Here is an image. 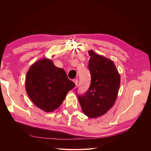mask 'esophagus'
Instances as JSON below:
<instances>
[{
  "label": "esophagus",
  "instance_id": "esophagus-1",
  "mask_svg": "<svg viewBox=\"0 0 151 151\" xmlns=\"http://www.w3.org/2000/svg\"><path fill=\"white\" fill-rule=\"evenodd\" d=\"M73 81H74V83H75L76 86H77V84H78V80H77V79H74Z\"/></svg>",
  "mask_w": 151,
  "mask_h": 151
}]
</instances>
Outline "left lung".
Here are the masks:
<instances>
[{"label":"left lung","instance_id":"1","mask_svg":"<svg viewBox=\"0 0 151 151\" xmlns=\"http://www.w3.org/2000/svg\"><path fill=\"white\" fill-rule=\"evenodd\" d=\"M88 53L91 83L86 94L78 95V98L83 113L94 118L104 115L113 106L119 91L120 76L111 60L93 50Z\"/></svg>","mask_w":151,"mask_h":151}]
</instances>
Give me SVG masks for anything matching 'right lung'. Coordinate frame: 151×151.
<instances>
[{
  "instance_id": "right-lung-1",
  "label": "right lung",
  "mask_w": 151,
  "mask_h": 151,
  "mask_svg": "<svg viewBox=\"0 0 151 151\" xmlns=\"http://www.w3.org/2000/svg\"><path fill=\"white\" fill-rule=\"evenodd\" d=\"M76 84L68 79L65 70L55 66L47 58L32 65L26 76L25 87L29 98L43 111L55 110Z\"/></svg>"
}]
</instances>
